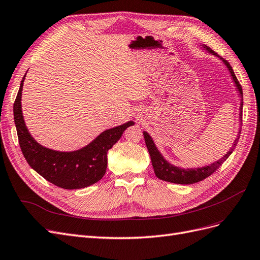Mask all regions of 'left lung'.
Returning <instances> with one entry per match:
<instances>
[{"label": "left lung", "instance_id": "8db88e82", "mask_svg": "<svg viewBox=\"0 0 260 260\" xmlns=\"http://www.w3.org/2000/svg\"><path fill=\"white\" fill-rule=\"evenodd\" d=\"M203 50L207 51L209 54L214 55V56L218 57L220 60H221L224 66L226 67L228 72H229L231 79L234 82L235 85V90L238 91L239 96H240V113H239V118H240V128L238 131L237 135V139L234 140V142L232 144V147H230L229 151L225 155H223L221 158L217 161L211 162L209 165H205L203 167H196V168H181L178 166H175V165L170 164L165 157L162 156V154L159 152V149L157 148L153 138L149 136V133L146 131H143V136H144V140H145V144L147 147V151L149 156H151V160H152V165L154 168V172L156 177L162 180V181H167V182H171V183H177V184H193L196 182H200V181L206 179L207 177H209L211 174L221 166V165L225 161V159L232 154V151L234 149V147L237 146L238 142H239V138H240V133H241V127H242V109H243V91H242V86L240 84V82L238 81L237 77L234 75V72L232 67L230 66L229 62H228L225 59H223L222 57H219L218 55L210 50L208 46L201 44L200 45Z\"/></svg>", "mask_w": 260, "mask_h": 260}]
</instances>
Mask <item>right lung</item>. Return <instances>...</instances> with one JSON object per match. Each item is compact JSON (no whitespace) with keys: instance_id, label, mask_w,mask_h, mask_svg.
<instances>
[{"instance_id":"1","label":"right lung","mask_w":260,"mask_h":260,"mask_svg":"<svg viewBox=\"0 0 260 260\" xmlns=\"http://www.w3.org/2000/svg\"><path fill=\"white\" fill-rule=\"evenodd\" d=\"M26 75L20 82L14 103V121L21 152L29 166L49 182L66 190H78L96 183L106 172L108 151L135 121L130 120L107 129L88 145L76 151L61 152L45 147L30 135L23 119L21 94Z\"/></svg>"}]
</instances>
